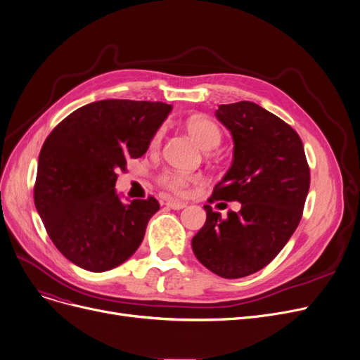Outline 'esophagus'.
I'll return each mask as SVG.
<instances>
[{"instance_id":"34e87169","label":"esophagus","mask_w":360,"mask_h":360,"mask_svg":"<svg viewBox=\"0 0 360 360\" xmlns=\"http://www.w3.org/2000/svg\"><path fill=\"white\" fill-rule=\"evenodd\" d=\"M166 206L170 207V209H174V210H181V209L186 207V202H184V201H176V200H169V201L166 202Z\"/></svg>"}]
</instances>
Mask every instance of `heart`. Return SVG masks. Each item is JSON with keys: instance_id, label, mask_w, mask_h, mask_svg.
Listing matches in <instances>:
<instances>
[{"instance_id": "obj_1", "label": "heart", "mask_w": 360, "mask_h": 360, "mask_svg": "<svg viewBox=\"0 0 360 360\" xmlns=\"http://www.w3.org/2000/svg\"><path fill=\"white\" fill-rule=\"evenodd\" d=\"M186 132L193 138V141L205 151H210L217 148L222 143V132L219 129L217 124L206 117H191L185 124ZM163 138V129L155 132V135L151 139V147L158 148L160 146V141ZM198 178L194 175L182 174V172H165L160 175L159 182L165 186V188L170 190L175 194H184L186 188L194 182H197Z\"/></svg>"}]
</instances>
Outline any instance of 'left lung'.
I'll use <instances>...</instances> for the list:
<instances>
[{
  "label": "left lung",
  "instance_id": "8db88e82",
  "mask_svg": "<svg viewBox=\"0 0 360 360\" xmlns=\"http://www.w3.org/2000/svg\"><path fill=\"white\" fill-rule=\"evenodd\" d=\"M216 117L231 132L233 159L210 202L240 201L228 217L205 206L193 252L213 274L236 279L271 263L299 226L310 185L303 143L290 124L256 103L222 104Z\"/></svg>",
  "mask_w": 360,
  "mask_h": 360
}]
</instances>
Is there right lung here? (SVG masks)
Masks as SVG:
<instances>
[{
  "label": "right lung",
  "mask_w": 360,
  "mask_h": 360,
  "mask_svg": "<svg viewBox=\"0 0 360 360\" xmlns=\"http://www.w3.org/2000/svg\"><path fill=\"white\" fill-rule=\"evenodd\" d=\"M170 110L162 101H94L46 136L38 159L35 207L58 252L76 266L110 271L143 243L159 201L123 202L115 185L127 160L147 151Z\"/></svg>",
  "instance_id": "right-lung-1"
}]
</instances>
